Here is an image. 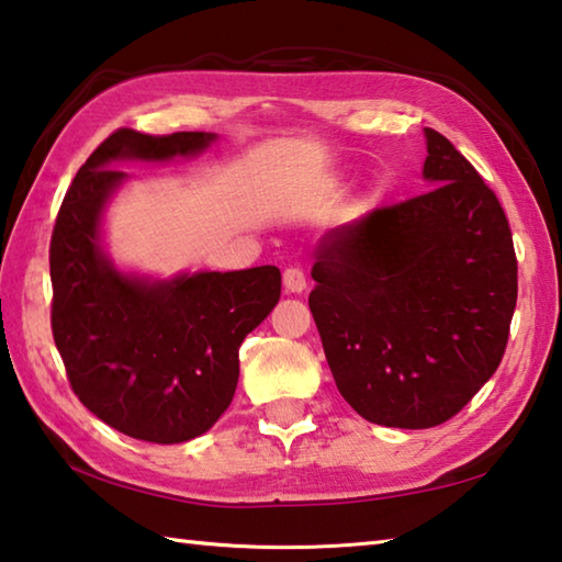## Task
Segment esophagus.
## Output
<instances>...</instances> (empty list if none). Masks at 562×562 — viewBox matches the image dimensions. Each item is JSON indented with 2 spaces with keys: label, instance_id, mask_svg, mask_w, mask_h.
Returning <instances> with one entry per match:
<instances>
[{
  "label": "esophagus",
  "instance_id": "esophagus-1",
  "mask_svg": "<svg viewBox=\"0 0 562 562\" xmlns=\"http://www.w3.org/2000/svg\"><path fill=\"white\" fill-rule=\"evenodd\" d=\"M282 284L288 292L300 294L307 290V274H304L300 268H288L282 272Z\"/></svg>",
  "mask_w": 562,
  "mask_h": 562
}]
</instances>
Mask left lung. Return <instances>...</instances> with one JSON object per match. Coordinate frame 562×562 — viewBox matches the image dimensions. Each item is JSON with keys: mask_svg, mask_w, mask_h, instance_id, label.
Returning a JSON list of instances; mask_svg holds the SVG:
<instances>
[{"mask_svg": "<svg viewBox=\"0 0 562 562\" xmlns=\"http://www.w3.org/2000/svg\"><path fill=\"white\" fill-rule=\"evenodd\" d=\"M434 186L329 231L310 310L339 394L394 429L449 422L496 372L518 297L508 217L475 168L424 128Z\"/></svg>", "mask_w": 562, "mask_h": 562, "instance_id": "left-lung-1", "label": "left lung"}]
</instances>
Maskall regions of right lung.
<instances>
[{
    "instance_id": "obj_1",
    "label": "right lung",
    "mask_w": 562,
    "mask_h": 562,
    "mask_svg": "<svg viewBox=\"0 0 562 562\" xmlns=\"http://www.w3.org/2000/svg\"><path fill=\"white\" fill-rule=\"evenodd\" d=\"M215 133L148 136L119 128L66 190L49 247L52 331L79 402L131 439L183 443L233 402L243 339L280 300L274 265L180 272L150 280L121 272L101 243L121 160L198 156Z\"/></svg>"
}]
</instances>
